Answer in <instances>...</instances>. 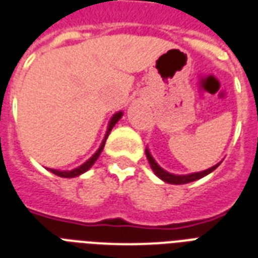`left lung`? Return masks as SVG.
I'll use <instances>...</instances> for the list:
<instances>
[{
  "instance_id": "obj_1",
  "label": "left lung",
  "mask_w": 258,
  "mask_h": 258,
  "mask_svg": "<svg viewBox=\"0 0 258 258\" xmlns=\"http://www.w3.org/2000/svg\"><path fill=\"white\" fill-rule=\"evenodd\" d=\"M145 155H147V159L148 161H149V164H151L152 169H153V172L156 173V176H159L161 180H164L165 183H169V184H185V183H191V181L194 180H198V179H201V177L206 176V175H209L210 172H213V171L221 164V163H219V164L214 165V167H211V168L209 169H206V171H202V172L189 173V175H172V173L164 171L160 165L157 164L148 149H145Z\"/></svg>"
}]
</instances>
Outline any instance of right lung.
I'll list each match as a JSON object with an SVG mask.
<instances>
[{
	"label": "right lung",
	"mask_w": 258,
	"mask_h": 258,
	"mask_svg": "<svg viewBox=\"0 0 258 258\" xmlns=\"http://www.w3.org/2000/svg\"><path fill=\"white\" fill-rule=\"evenodd\" d=\"M121 117H122V111H118V113H115V114L111 117L110 122H109V127H107L106 136H105V139H103V141H102L101 147H99V149H98V151L95 152L93 156L90 157L89 160L86 161V163H83L82 165H79L78 168L71 169V171H57V169H49V171H51L52 173H55V175H57V176H60V177H75V176H79V175H82L83 172H86L87 169L91 168L94 163H95L98 157H99V155H101V152L103 151V147H105V143H106L107 136H109V133H110L111 129H113V126H114L115 123L118 122Z\"/></svg>",
	"instance_id": "obj_1"
}]
</instances>
